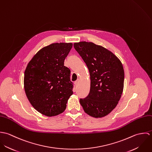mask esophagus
I'll list each match as a JSON object with an SVG mask.
<instances>
[{"label": "esophagus", "instance_id": "esophagus-1", "mask_svg": "<svg viewBox=\"0 0 152 152\" xmlns=\"http://www.w3.org/2000/svg\"><path fill=\"white\" fill-rule=\"evenodd\" d=\"M80 80H79V79H78L75 83H74V84H75V86H78V84H79V83H80Z\"/></svg>", "mask_w": 152, "mask_h": 152}]
</instances>
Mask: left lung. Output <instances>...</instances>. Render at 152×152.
I'll list each match as a JSON object with an SVG mask.
<instances>
[{
    "instance_id": "left-lung-1",
    "label": "left lung",
    "mask_w": 152,
    "mask_h": 152,
    "mask_svg": "<svg viewBox=\"0 0 152 152\" xmlns=\"http://www.w3.org/2000/svg\"><path fill=\"white\" fill-rule=\"evenodd\" d=\"M86 63L90 91L80 102L88 115L98 118L110 113L118 105L124 86V69L120 60L106 48L92 42L74 44Z\"/></svg>"
}]
</instances>
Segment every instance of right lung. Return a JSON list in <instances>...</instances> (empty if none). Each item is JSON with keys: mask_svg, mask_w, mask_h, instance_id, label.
Returning <instances> with one entry per match:
<instances>
[{"mask_svg": "<svg viewBox=\"0 0 152 152\" xmlns=\"http://www.w3.org/2000/svg\"><path fill=\"white\" fill-rule=\"evenodd\" d=\"M72 47V43L44 47L33 57L24 71L27 99L34 108L47 116L62 113L73 94L70 70L64 63Z\"/></svg>", "mask_w": 152, "mask_h": 152, "instance_id": "right-lung-1", "label": "right lung"}]
</instances>
